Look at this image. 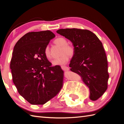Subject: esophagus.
Returning a JSON list of instances; mask_svg holds the SVG:
<instances>
[{
  "label": "esophagus",
  "mask_w": 124,
  "mask_h": 124,
  "mask_svg": "<svg viewBox=\"0 0 124 124\" xmlns=\"http://www.w3.org/2000/svg\"><path fill=\"white\" fill-rule=\"evenodd\" d=\"M61 69H62L63 70L68 71V70H69V68H68V67L64 66V65H63V66H61Z\"/></svg>",
  "instance_id": "1"
}]
</instances>
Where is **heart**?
<instances>
[{
  "instance_id": "obj_1",
  "label": "heart",
  "mask_w": 124,
  "mask_h": 124,
  "mask_svg": "<svg viewBox=\"0 0 124 124\" xmlns=\"http://www.w3.org/2000/svg\"><path fill=\"white\" fill-rule=\"evenodd\" d=\"M55 44L59 45L62 47L61 50V54L62 55L59 57L56 58L52 61V64L53 65H63L67 63L69 60V56H72L75 53V49L73 47L67 44V41L64 38H59L54 40ZM45 55L47 58L51 57L49 49L47 46L45 49Z\"/></svg>"
}]
</instances>
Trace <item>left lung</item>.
<instances>
[{
  "label": "left lung",
  "mask_w": 124,
  "mask_h": 124,
  "mask_svg": "<svg viewBox=\"0 0 124 124\" xmlns=\"http://www.w3.org/2000/svg\"><path fill=\"white\" fill-rule=\"evenodd\" d=\"M57 33L72 43L75 53L70 61L71 71L81 77L89 91V99L95 101L107 89L108 61L102 44L88 30L61 29Z\"/></svg>",
  "instance_id": "left-lung-1"
}]
</instances>
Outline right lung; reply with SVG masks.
Masks as SVG:
<instances>
[{
	"instance_id": "1",
	"label": "right lung",
	"mask_w": 124,
	"mask_h": 124,
	"mask_svg": "<svg viewBox=\"0 0 124 124\" xmlns=\"http://www.w3.org/2000/svg\"><path fill=\"white\" fill-rule=\"evenodd\" d=\"M55 35L49 30L29 32L13 49L10 61L13 81L18 93L31 104H44L60 92L63 71L51 66L45 49Z\"/></svg>"
}]
</instances>
